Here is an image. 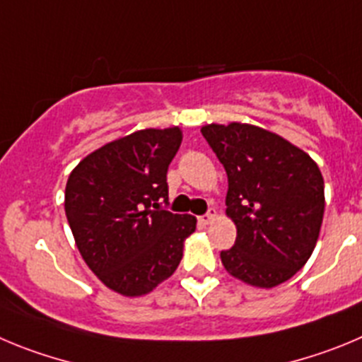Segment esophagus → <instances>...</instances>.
Segmentation results:
<instances>
[{"label": "esophagus", "mask_w": 362, "mask_h": 362, "mask_svg": "<svg viewBox=\"0 0 362 362\" xmlns=\"http://www.w3.org/2000/svg\"><path fill=\"white\" fill-rule=\"evenodd\" d=\"M214 216H216V209H209L204 216L198 218V221H200V226H209L211 221L214 220Z\"/></svg>", "instance_id": "1"}]
</instances>
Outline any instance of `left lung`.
Masks as SVG:
<instances>
[{
  "label": "left lung",
  "mask_w": 362,
  "mask_h": 362,
  "mask_svg": "<svg viewBox=\"0 0 362 362\" xmlns=\"http://www.w3.org/2000/svg\"><path fill=\"white\" fill-rule=\"evenodd\" d=\"M229 180L227 216L236 242L220 258L234 278L259 288L291 279L310 258L325 213L317 164L283 136L252 124L202 128Z\"/></svg>",
  "instance_id": "obj_1"
}]
</instances>
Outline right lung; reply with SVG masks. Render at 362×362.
<instances>
[{
  "mask_svg": "<svg viewBox=\"0 0 362 362\" xmlns=\"http://www.w3.org/2000/svg\"><path fill=\"white\" fill-rule=\"evenodd\" d=\"M180 128L141 129L90 153L68 177L64 211L76 245L104 285L144 296L177 270L197 218L173 214L168 168Z\"/></svg>",
  "mask_w": 362,
  "mask_h": 362,
  "instance_id": "add662e5",
  "label": "right lung"
}]
</instances>
